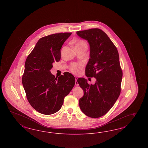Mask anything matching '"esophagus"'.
I'll list each match as a JSON object with an SVG mask.
<instances>
[{"mask_svg": "<svg viewBox=\"0 0 148 148\" xmlns=\"http://www.w3.org/2000/svg\"><path fill=\"white\" fill-rule=\"evenodd\" d=\"M75 86H79V84H78V82H77V77H76V76H75Z\"/></svg>", "mask_w": 148, "mask_h": 148, "instance_id": "1", "label": "esophagus"}]
</instances>
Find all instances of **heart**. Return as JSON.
Listing matches in <instances>:
<instances>
[{
    "label": "heart",
    "mask_w": 148,
    "mask_h": 148,
    "mask_svg": "<svg viewBox=\"0 0 148 148\" xmlns=\"http://www.w3.org/2000/svg\"><path fill=\"white\" fill-rule=\"evenodd\" d=\"M84 45H86L85 42L83 40H80L76 42L75 46V47H77ZM82 67H83V64L82 63H73L70 66V70L72 73L75 74H78L80 73Z\"/></svg>",
    "instance_id": "1"
}]
</instances>
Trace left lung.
<instances>
[{
  "label": "left lung",
  "instance_id": "8db88e82",
  "mask_svg": "<svg viewBox=\"0 0 148 148\" xmlns=\"http://www.w3.org/2000/svg\"><path fill=\"white\" fill-rule=\"evenodd\" d=\"M76 34L90 45V58L86 67V75L96 79L94 85H89L84 77L77 79L84 92L79 106L86 116L97 118L110 111L121 93L123 72L119 54L106 34L99 29L79 31Z\"/></svg>",
  "mask_w": 148,
  "mask_h": 148
}]
</instances>
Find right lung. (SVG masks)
I'll use <instances>...</instances> for the list:
<instances>
[{
  "label": "right lung",
  "instance_id": "obj_1",
  "mask_svg": "<svg viewBox=\"0 0 148 148\" xmlns=\"http://www.w3.org/2000/svg\"><path fill=\"white\" fill-rule=\"evenodd\" d=\"M72 32L58 33L40 38L27 56L22 76L27 99L40 113L49 115L60 110L64 97L75 84L68 72L55 77L50 69L61 58V48Z\"/></svg>",
  "mask_w": 148,
  "mask_h": 148
}]
</instances>
